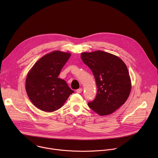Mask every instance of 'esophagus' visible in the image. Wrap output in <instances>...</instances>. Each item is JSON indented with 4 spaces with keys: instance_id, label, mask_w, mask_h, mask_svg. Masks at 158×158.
<instances>
[{
    "instance_id": "obj_1",
    "label": "esophagus",
    "mask_w": 158,
    "mask_h": 158,
    "mask_svg": "<svg viewBox=\"0 0 158 158\" xmlns=\"http://www.w3.org/2000/svg\"><path fill=\"white\" fill-rule=\"evenodd\" d=\"M76 91L77 93H81L82 91V89H81H81H78L76 90Z\"/></svg>"
}]
</instances>
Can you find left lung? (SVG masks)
<instances>
[{"mask_svg": "<svg viewBox=\"0 0 158 158\" xmlns=\"http://www.w3.org/2000/svg\"><path fill=\"white\" fill-rule=\"evenodd\" d=\"M83 62L92 71L98 93L89 107L100 116L114 112L127 99L131 79L125 63L118 57L101 51L82 52Z\"/></svg>", "mask_w": 158, "mask_h": 158, "instance_id": "left-lung-1", "label": "left lung"}]
</instances>
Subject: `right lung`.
I'll use <instances>...</instances> for the list:
<instances>
[{
  "instance_id": "obj_1",
  "label": "right lung",
  "mask_w": 158,
  "mask_h": 158,
  "mask_svg": "<svg viewBox=\"0 0 158 158\" xmlns=\"http://www.w3.org/2000/svg\"><path fill=\"white\" fill-rule=\"evenodd\" d=\"M70 56V53L52 52L38 60L29 72L26 92L31 101L39 109L55 111L74 92L64 80L58 77Z\"/></svg>"
}]
</instances>
